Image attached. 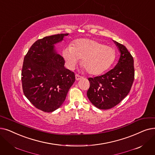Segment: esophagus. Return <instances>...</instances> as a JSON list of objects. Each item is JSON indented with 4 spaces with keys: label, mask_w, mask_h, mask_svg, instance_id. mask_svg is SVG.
<instances>
[{
    "label": "esophagus",
    "mask_w": 155,
    "mask_h": 155,
    "mask_svg": "<svg viewBox=\"0 0 155 155\" xmlns=\"http://www.w3.org/2000/svg\"><path fill=\"white\" fill-rule=\"evenodd\" d=\"M82 78H83V77H82V76H80V75H78V74H76V75H75V78H76L77 80H80V79H82Z\"/></svg>",
    "instance_id": "34e87169"
}]
</instances>
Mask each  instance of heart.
Instances as JSON below:
<instances>
[{
	"mask_svg": "<svg viewBox=\"0 0 155 155\" xmlns=\"http://www.w3.org/2000/svg\"><path fill=\"white\" fill-rule=\"evenodd\" d=\"M63 56L70 68L76 66L80 58L82 65L90 75L101 74L110 68L116 58V52L111 47L97 40L82 38L77 40L72 45H68Z\"/></svg>",
	"mask_w": 155,
	"mask_h": 155,
	"instance_id": "b5f03b06",
	"label": "heart"
}]
</instances>
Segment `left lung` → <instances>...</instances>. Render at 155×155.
<instances>
[{
    "mask_svg": "<svg viewBox=\"0 0 155 155\" xmlns=\"http://www.w3.org/2000/svg\"><path fill=\"white\" fill-rule=\"evenodd\" d=\"M120 51L115 67L103 75L89 78V89L87 96L101 110L115 107L129 93L134 80V59L126 47L115 42Z\"/></svg>",
    "mask_w": 155,
    "mask_h": 155,
    "instance_id": "1",
    "label": "left lung"
}]
</instances>
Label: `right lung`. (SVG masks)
Segmentation results:
<instances>
[{"label": "right lung", "instance_id": "1", "mask_svg": "<svg viewBox=\"0 0 155 155\" xmlns=\"http://www.w3.org/2000/svg\"><path fill=\"white\" fill-rule=\"evenodd\" d=\"M68 35L61 33L37 40L24 58L23 93L33 106L44 112L59 108L75 81V73L64 68L63 58L54 49V44Z\"/></svg>", "mask_w": 155, "mask_h": 155}]
</instances>
